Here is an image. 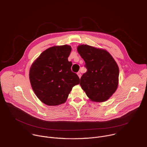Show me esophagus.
<instances>
[{
  "label": "esophagus",
  "mask_w": 147,
  "mask_h": 147,
  "mask_svg": "<svg viewBox=\"0 0 147 147\" xmlns=\"http://www.w3.org/2000/svg\"><path fill=\"white\" fill-rule=\"evenodd\" d=\"M77 75H78V76L79 77V78H81V73H80V72H78V73H77Z\"/></svg>",
  "instance_id": "obj_1"
}]
</instances>
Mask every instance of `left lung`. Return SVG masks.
<instances>
[{"label": "left lung", "mask_w": 147, "mask_h": 147, "mask_svg": "<svg viewBox=\"0 0 147 147\" xmlns=\"http://www.w3.org/2000/svg\"><path fill=\"white\" fill-rule=\"evenodd\" d=\"M77 51L87 70L80 78L82 89L91 100L106 101L118 86L119 69L116 62L104 49L81 45L77 47Z\"/></svg>", "instance_id": "left-lung-1"}]
</instances>
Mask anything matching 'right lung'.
Masks as SVG:
<instances>
[{
	"mask_svg": "<svg viewBox=\"0 0 147 147\" xmlns=\"http://www.w3.org/2000/svg\"><path fill=\"white\" fill-rule=\"evenodd\" d=\"M70 46L49 48L34 61L30 70L32 88L41 102L49 106L65 103L72 88L80 83V78L71 70L68 57Z\"/></svg>",
	"mask_w": 147,
	"mask_h": 147,
	"instance_id": "1",
	"label": "right lung"
}]
</instances>
